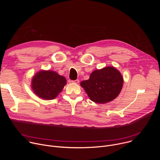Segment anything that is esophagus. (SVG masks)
<instances>
[{
	"instance_id": "esophagus-1",
	"label": "esophagus",
	"mask_w": 160,
	"mask_h": 160,
	"mask_svg": "<svg viewBox=\"0 0 160 160\" xmlns=\"http://www.w3.org/2000/svg\"><path fill=\"white\" fill-rule=\"evenodd\" d=\"M72 82L75 83H79V80L77 79V80H72Z\"/></svg>"
}]
</instances>
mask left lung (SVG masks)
<instances>
[{"label":"left lung","mask_w":160,"mask_h":160,"mask_svg":"<svg viewBox=\"0 0 160 160\" xmlns=\"http://www.w3.org/2000/svg\"><path fill=\"white\" fill-rule=\"evenodd\" d=\"M123 83L121 73L115 68L111 66L95 70L90 74L88 80L81 82V86L91 101L103 104L118 96Z\"/></svg>","instance_id":"8db88e82"}]
</instances>
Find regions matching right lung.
<instances>
[{"mask_svg": "<svg viewBox=\"0 0 160 160\" xmlns=\"http://www.w3.org/2000/svg\"><path fill=\"white\" fill-rule=\"evenodd\" d=\"M66 83V78L52 71H41L32 79L33 92L40 98L51 100L56 98Z\"/></svg>", "mask_w": 160, "mask_h": 160, "instance_id": "add662e5", "label": "right lung"}]
</instances>
